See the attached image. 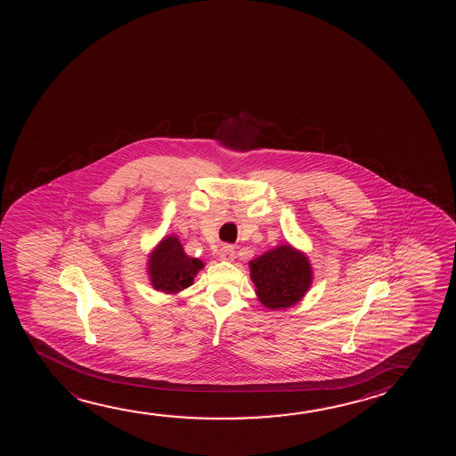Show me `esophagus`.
<instances>
[{
	"mask_svg": "<svg viewBox=\"0 0 456 456\" xmlns=\"http://www.w3.org/2000/svg\"><path fill=\"white\" fill-rule=\"evenodd\" d=\"M219 258L221 260H224V262H232L233 258H235V249L229 246V244H224L218 252Z\"/></svg>",
	"mask_w": 456,
	"mask_h": 456,
	"instance_id": "obj_1",
	"label": "esophagus"
}]
</instances>
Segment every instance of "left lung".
<instances>
[{"label":"left lung","mask_w":456,"mask_h":456,"mask_svg":"<svg viewBox=\"0 0 456 456\" xmlns=\"http://www.w3.org/2000/svg\"><path fill=\"white\" fill-rule=\"evenodd\" d=\"M250 279L263 305L279 310L305 296L312 285V268L304 254L285 244L250 262Z\"/></svg>","instance_id":"obj_1"}]
</instances>
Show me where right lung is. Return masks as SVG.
<instances>
[{"label": "right lung", "mask_w": 456, "mask_h": 456, "mask_svg": "<svg viewBox=\"0 0 456 456\" xmlns=\"http://www.w3.org/2000/svg\"><path fill=\"white\" fill-rule=\"evenodd\" d=\"M202 266L200 260L183 252L177 238H165L150 256L151 283L163 293H179L193 285Z\"/></svg>", "instance_id": "right-lung-1"}]
</instances>
